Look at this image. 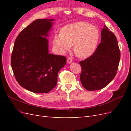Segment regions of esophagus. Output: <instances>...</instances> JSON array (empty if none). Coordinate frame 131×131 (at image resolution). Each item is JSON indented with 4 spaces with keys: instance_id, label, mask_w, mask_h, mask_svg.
Masks as SVG:
<instances>
[{
    "instance_id": "obj_1",
    "label": "esophagus",
    "mask_w": 131,
    "mask_h": 131,
    "mask_svg": "<svg viewBox=\"0 0 131 131\" xmlns=\"http://www.w3.org/2000/svg\"><path fill=\"white\" fill-rule=\"evenodd\" d=\"M72 61H72V59L70 57L68 58V59H67V63H72Z\"/></svg>"
}]
</instances>
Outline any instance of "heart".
<instances>
[{"label": "heart", "instance_id": "b5f03b06", "mask_svg": "<svg viewBox=\"0 0 131 131\" xmlns=\"http://www.w3.org/2000/svg\"><path fill=\"white\" fill-rule=\"evenodd\" d=\"M100 33L97 27L86 22H78L67 25L54 34L53 44L58 52L69 50L74 45L75 54L80 58L91 56L96 51Z\"/></svg>", "mask_w": 131, "mask_h": 131}]
</instances>
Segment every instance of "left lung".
Here are the masks:
<instances>
[{"label": "left lung", "mask_w": 131, "mask_h": 131, "mask_svg": "<svg viewBox=\"0 0 131 131\" xmlns=\"http://www.w3.org/2000/svg\"><path fill=\"white\" fill-rule=\"evenodd\" d=\"M120 59V51L115 35L106 26L101 31V42L94 52L79 62L80 81L89 91L105 88L116 76Z\"/></svg>", "instance_id": "1"}]
</instances>
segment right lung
Here are the masks:
<instances>
[{
	"instance_id": "obj_1",
	"label": "right lung",
	"mask_w": 131,
	"mask_h": 131,
	"mask_svg": "<svg viewBox=\"0 0 131 131\" xmlns=\"http://www.w3.org/2000/svg\"><path fill=\"white\" fill-rule=\"evenodd\" d=\"M54 19H38L23 29L15 41L12 69L22 88L37 93H48L57 83L59 70L66 64L65 56L49 53L45 37Z\"/></svg>"
}]
</instances>
